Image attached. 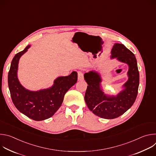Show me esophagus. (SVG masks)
I'll use <instances>...</instances> for the list:
<instances>
[{"label":"esophagus","instance_id":"1","mask_svg":"<svg viewBox=\"0 0 156 156\" xmlns=\"http://www.w3.org/2000/svg\"><path fill=\"white\" fill-rule=\"evenodd\" d=\"M78 79L79 81H82L84 80V76H83V73L82 72L79 71L78 72Z\"/></svg>","mask_w":156,"mask_h":156}]
</instances>
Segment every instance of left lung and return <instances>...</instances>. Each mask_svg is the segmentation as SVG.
Returning <instances> with one entry per match:
<instances>
[{"instance_id":"obj_1","label":"left lung","mask_w":156,"mask_h":156,"mask_svg":"<svg viewBox=\"0 0 156 156\" xmlns=\"http://www.w3.org/2000/svg\"><path fill=\"white\" fill-rule=\"evenodd\" d=\"M111 58L128 65V80L123 85V90L117 95H108L102 89V78L96 71H90L84 75L87 83L84 100L93 113L97 116L113 119L123 114L134 104L138 91L140 74L136 57L123 44L115 43L111 51Z\"/></svg>"}]
</instances>
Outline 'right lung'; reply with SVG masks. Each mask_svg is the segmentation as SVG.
<instances>
[{
	"label": "right lung",
	"mask_w": 156,
	"mask_h": 156,
	"mask_svg": "<svg viewBox=\"0 0 156 156\" xmlns=\"http://www.w3.org/2000/svg\"><path fill=\"white\" fill-rule=\"evenodd\" d=\"M28 45L13 57L8 75L11 98L16 108L22 114L36 121L51 117L61 106L65 93L77 81L78 74L73 72L66 76H58L47 89L30 91L20 83L17 72L20 57L30 48Z\"/></svg>",
	"instance_id": "1"
}]
</instances>
